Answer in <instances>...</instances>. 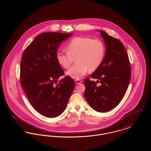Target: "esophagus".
<instances>
[{"label":"esophagus","instance_id":"1","mask_svg":"<svg viewBox=\"0 0 151 151\" xmlns=\"http://www.w3.org/2000/svg\"><path fill=\"white\" fill-rule=\"evenodd\" d=\"M75 81V82H76V84H81V82H82V81L81 80H79V79H76Z\"/></svg>","mask_w":151,"mask_h":151}]
</instances>
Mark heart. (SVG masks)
Segmentation results:
<instances>
[{"mask_svg":"<svg viewBox=\"0 0 151 151\" xmlns=\"http://www.w3.org/2000/svg\"><path fill=\"white\" fill-rule=\"evenodd\" d=\"M67 52L58 51L56 54L58 64L68 69L76 58V64L70 68L67 75L75 79H80L88 70L94 71L100 67L105 55V46L99 39L78 36L67 45Z\"/></svg>","mask_w":151,"mask_h":151,"instance_id":"1","label":"heart"}]
</instances>
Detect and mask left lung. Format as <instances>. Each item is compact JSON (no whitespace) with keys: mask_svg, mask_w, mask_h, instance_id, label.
Instances as JSON below:
<instances>
[{"mask_svg":"<svg viewBox=\"0 0 151 151\" xmlns=\"http://www.w3.org/2000/svg\"><path fill=\"white\" fill-rule=\"evenodd\" d=\"M101 36L106 51L102 62L91 75L96 82L84 79V97L90 106L100 112L115 108L123 99L131 78L129 56L121 42L102 31ZM100 82V86L96 85Z\"/></svg>","mask_w":151,"mask_h":151,"instance_id":"8db88e82","label":"left lung"}]
</instances>
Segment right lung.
I'll use <instances>...</instances> for the list:
<instances>
[{
	"mask_svg": "<svg viewBox=\"0 0 151 151\" xmlns=\"http://www.w3.org/2000/svg\"><path fill=\"white\" fill-rule=\"evenodd\" d=\"M72 34L45 32L37 35L24 50L21 62V84L32 106L40 114L54 117L65 109L75 82L64 75L56 54L63 41Z\"/></svg>",
	"mask_w": 151,
	"mask_h": 151,
	"instance_id": "1",
	"label": "right lung"
}]
</instances>
